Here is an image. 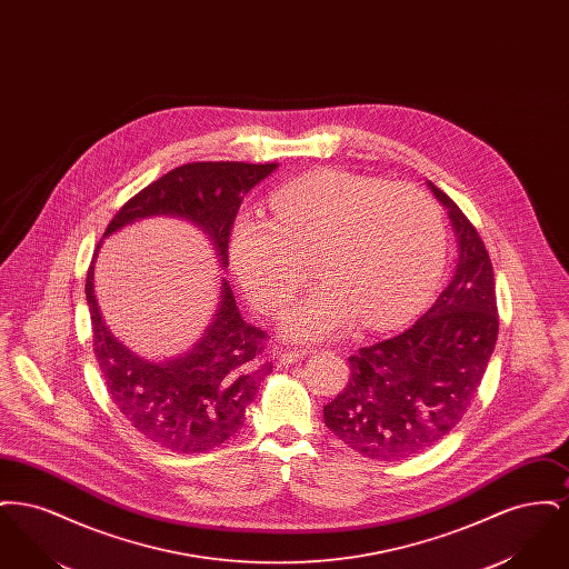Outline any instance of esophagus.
Wrapping results in <instances>:
<instances>
[{
  "label": "esophagus",
  "instance_id": "1",
  "mask_svg": "<svg viewBox=\"0 0 569 569\" xmlns=\"http://www.w3.org/2000/svg\"><path fill=\"white\" fill-rule=\"evenodd\" d=\"M307 356H309V350H281L279 360H281V365H292L298 360H305Z\"/></svg>",
  "mask_w": 569,
  "mask_h": 569
}]
</instances>
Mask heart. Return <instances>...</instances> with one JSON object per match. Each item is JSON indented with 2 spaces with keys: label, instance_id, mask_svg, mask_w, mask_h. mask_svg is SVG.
Here are the masks:
<instances>
[{
  "label": "heart",
  "instance_id": "1",
  "mask_svg": "<svg viewBox=\"0 0 569 569\" xmlns=\"http://www.w3.org/2000/svg\"><path fill=\"white\" fill-rule=\"evenodd\" d=\"M272 221L239 217L230 262L251 302L274 313L307 281L313 260L320 290L281 316L295 339H325L356 318L369 328L401 322L429 297L443 271L446 228L427 191L353 174L318 172L274 191Z\"/></svg>",
  "mask_w": 569,
  "mask_h": 569
}]
</instances>
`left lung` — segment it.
<instances>
[{
	"mask_svg": "<svg viewBox=\"0 0 569 569\" xmlns=\"http://www.w3.org/2000/svg\"><path fill=\"white\" fill-rule=\"evenodd\" d=\"M429 188L457 234L455 277L416 325L350 356V381L325 407L326 427L369 459H407L450 433L473 403L497 343L487 247L455 200L431 181Z\"/></svg>",
	"mask_w": 569,
	"mask_h": 569,
	"instance_id": "left-lung-1",
	"label": "left lung"
}]
</instances>
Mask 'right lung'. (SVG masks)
<instances>
[{
	"label": "right lung",
	"instance_id": "1",
	"mask_svg": "<svg viewBox=\"0 0 569 569\" xmlns=\"http://www.w3.org/2000/svg\"><path fill=\"white\" fill-rule=\"evenodd\" d=\"M277 166L183 163L130 198L110 219L104 237L138 219L181 217L211 239L221 269H226L230 230L244 193ZM100 244L102 241L96 256ZM93 260L84 281L91 341L110 399L123 418L149 441L181 455L207 452L239 433L244 409L272 365L262 360L267 332L244 322L228 281L221 279L216 313L193 348L156 362L140 358L110 335L93 292Z\"/></svg>",
	"mask_w": 569,
	"mask_h": 569
}]
</instances>
